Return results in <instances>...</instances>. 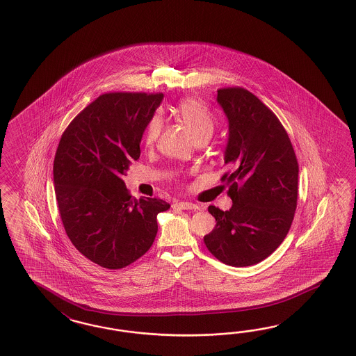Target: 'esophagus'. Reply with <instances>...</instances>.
Here are the masks:
<instances>
[{
	"mask_svg": "<svg viewBox=\"0 0 356 356\" xmlns=\"http://www.w3.org/2000/svg\"><path fill=\"white\" fill-rule=\"evenodd\" d=\"M175 207H179L181 209H198L200 207L191 202H177L175 203Z\"/></svg>",
	"mask_w": 356,
	"mask_h": 356,
	"instance_id": "1",
	"label": "esophagus"
}]
</instances>
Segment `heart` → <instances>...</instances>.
Masks as SVG:
<instances>
[{"instance_id":"b5f03b06","label":"heart","mask_w":356,"mask_h":356,"mask_svg":"<svg viewBox=\"0 0 356 356\" xmlns=\"http://www.w3.org/2000/svg\"><path fill=\"white\" fill-rule=\"evenodd\" d=\"M175 113L186 124L194 139L200 136H211V134L213 132V115L207 108V105L202 103L198 99H182L181 102H179L175 106ZM161 124L162 121L158 115L150 118L145 130V143L152 144L153 141H156L161 131Z\"/></svg>"}]
</instances>
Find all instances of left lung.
<instances>
[{"label":"left lung","mask_w":356,"mask_h":356,"mask_svg":"<svg viewBox=\"0 0 356 356\" xmlns=\"http://www.w3.org/2000/svg\"><path fill=\"white\" fill-rule=\"evenodd\" d=\"M217 103L229 122L221 181L233 206H209L215 229L204 235L209 251L226 265H256L284 241L297 207L298 163L277 115L242 87L217 90Z\"/></svg>","instance_id":"left-lung-1"}]
</instances>
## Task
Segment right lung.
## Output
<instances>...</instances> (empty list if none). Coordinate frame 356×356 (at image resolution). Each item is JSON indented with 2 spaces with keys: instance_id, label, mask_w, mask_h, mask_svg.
Masks as SVG:
<instances>
[{
  "instance_id": "1",
  "label": "right lung",
  "mask_w": 356,
  "mask_h": 356,
  "mask_svg": "<svg viewBox=\"0 0 356 356\" xmlns=\"http://www.w3.org/2000/svg\"><path fill=\"white\" fill-rule=\"evenodd\" d=\"M162 100L163 94H103L70 122L56 149L54 185L65 233L105 269L140 259L156 239V215L170 209L158 198H134L122 180Z\"/></svg>"
}]
</instances>
